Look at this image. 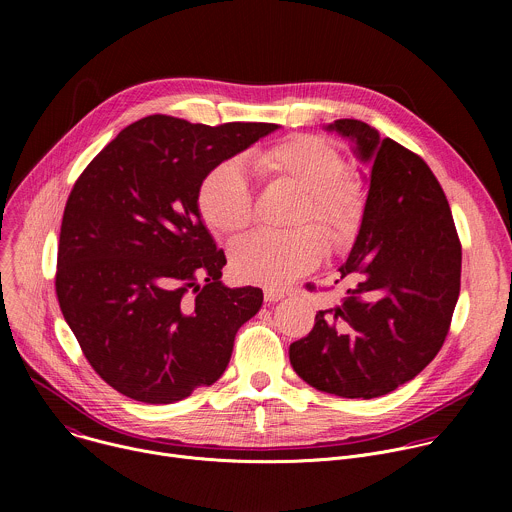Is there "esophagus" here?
I'll return each instance as SVG.
<instances>
[{
	"label": "esophagus",
	"mask_w": 512,
	"mask_h": 512,
	"mask_svg": "<svg viewBox=\"0 0 512 512\" xmlns=\"http://www.w3.org/2000/svg\"><path fill=\"white\" fill-rule=\"evenodd\" d=\"M263 296H265V302H279L285 296V291L283 289H275V287H265L263 289Z\"/></svg>",
	"instance_id": "esophagus-1"
}]
</instances>
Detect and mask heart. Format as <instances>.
Returning a JSON list of instances; mask_svg holds the SVG:
<instances>
[{"mask_svg": "<svg viewBox=\"0 0 512 512\" xmlns=\"http://www.w3.org/2000/svg\"><path fill=\"white\" fill-rule=\"evenodd\" d=\"M249 164L265 184L300 194L289 223L298 231L255 233L235 243L231 265L239 279L271 287L312 271L324 257L321 232L334 253L354 243L362 225L364 190L358 180L344 174L346 160L336 145L300 133L255 150ZM198 210L212 231L227 237L241 235L253 223V192L235 164H218L204 176L198 188Z\"/></svg>", "mask_w": 512, "mask_h": 512, "instance_id": "obj_1", "label": "heart"}]
</instances>
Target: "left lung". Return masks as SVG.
<instances>
[{
	"label": "left lung",
	"instance_id": "8db88e82",
	"mask_svg": "<svg viewBox=\"0 0 512 512\" xmlns=\"http://www.w3.org/2000/svg\"><path fill=\"white\" fill-rule=\"evenodd\" d=\"M330 129L373 162L369 198L338 269L344 298L316 314L312 332L289 346V360L318 391L375 399L417 377L440 352L460 296L462 243L421 156L358 119H336Z\"/></svg>",
	"mask_w": 512,
	"mask_h": 512
}]
</instances>
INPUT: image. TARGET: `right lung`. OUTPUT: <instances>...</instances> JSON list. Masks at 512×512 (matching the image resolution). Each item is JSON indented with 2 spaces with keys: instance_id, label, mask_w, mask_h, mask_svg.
Returning <instances> with one entry per match:
<instances>
[{
  "instance_id": "1",
  "label": "right lung",
  "mask_w": 512,
  "mask_h": 512,
  "mask_svg": "<svg viewBox=\"0 0 512 512\" xmlns=\"http://www.w3.org/2000/svg\"><path fill=\"white\" fill-rule=\"evenodd\" d=\"M275 123L127 125L64 206L56 296L95 373L141 403H176L221 379L259 287H227V257L198 214V188Z\"/></svg>"
}]
</instances>
